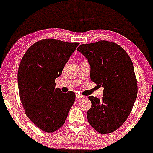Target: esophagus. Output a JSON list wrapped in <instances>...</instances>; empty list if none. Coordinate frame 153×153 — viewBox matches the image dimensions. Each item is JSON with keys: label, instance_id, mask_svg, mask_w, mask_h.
<instances>
[{"label": "esophagus", "instance_id": "1", "mask_svg": "<svg viewBox=\"0 0 153 153\" xmlns=\"http://www.w3.org/2000/svg\"><path fill=\"white\" fill-rule=\"evenodd\" d=\"M84 97V95H81V94H76V100H79L81 98H83Z\"/></svg>", "mask_w": 153, "mask_h": 153}]
</instances>
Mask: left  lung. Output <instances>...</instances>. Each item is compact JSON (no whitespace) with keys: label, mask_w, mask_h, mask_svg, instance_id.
Here are the masks:
<instances>
[{"label":"left lung","mask_w":153,"mask_h":153,"mask_svg":"<svg viewBox=\"0 0 153 153\" xmlns=\"http://www.w3.org/2000/svg\"><path fill=\"white\" fill-rule=\"evenodd\" d=\"M77 50L88 59L91 80L104 87L101 101L88 97L92 103L86 114L88 122L100 133H112L126 120L137 96L131 59L119 45L106 40L80 45Z\"/></svg>","instance_id":"obj_1"}]
</instances>
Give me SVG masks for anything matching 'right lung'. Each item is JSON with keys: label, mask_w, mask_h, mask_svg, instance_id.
Here are the masks:
<instances>
[{"label": "right lung", "mask_w": 153, "mask_h": 153, "mask_svg": "<svg viewBox=\"0 0 153 153\" xmlns=\"http://www.w3.org/2000/svg\"><path fill=\"white\" fill-rule=\"evenodd\" d=\"M78 42L47 38L27 50L18 71L20 102L26 115L42 131L53 133L65 124L76 94L56 88V79L62 74Z\"/></svg>", "instance_id": "1"}]
</instances>
